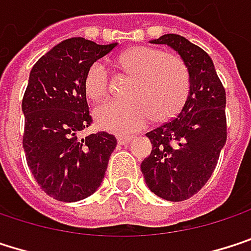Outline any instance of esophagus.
Here are the masks:
<instances>
[{
  "label": "esophagus",
  "mask_w": 251,
  "mask_h": 251,
  "mask_svg": "<svg viewBox=\"0 0 251 251\" xmlns=\"http://www.w3.org/2000/svg\"><path fill=\"white\" fill-rule=\"evenodd\" d=\"M131 139H133L131 136H117V142H118V145H126V143H128Z\"/></svg>",
  "instance_id": "1"
}]
</instances>
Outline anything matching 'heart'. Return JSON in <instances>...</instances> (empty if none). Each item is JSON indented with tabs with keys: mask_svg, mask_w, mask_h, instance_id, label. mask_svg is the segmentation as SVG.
I'll list each match as a JSON object with an SVG mask.
<instances>
[{
	"mask_svg": "<svg viewBox=\"0 0 251 251\" xmlns=\"http://www.w3.org/2000/svg\"><path fill=\"white\" fill-rule=\"evenodd\" d=\"M115 65L131 77L126 96L130 100L108 102L95 112L98 124L109 131L127 133L142 128L152 117L165 121L186 103L190 93V73L184 60L153 47H133L115 58ZM86 98L100 103L109 96L105 67L93 63L83 78Z\"/></svg>",
	"mask_w": 251,
	"mask_h": 251,
	"instance_id": "1",
	"label": "heart"
}]
</instances>
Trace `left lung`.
I'll return each mask as SVG.
<instances>
[{"label": "left lung", "instance_id": "8db88e82", "mask_svg": "<svg viewBox=\"0 0 251 251\" xmlns=\"http://www.w3.org/2000/svg\"><path fill=\"white\" fill-rule=\"evenodd\" d=\"M153 44L174 48L190 73V93L178 115L149 131L152 152L140 168L156 196L181 201L210 178L226 142L225 89L210 57L186 38L168 33Z\"/></svg>", "mask_w": 251, "mask_h": 251}]
</instances>
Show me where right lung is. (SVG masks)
Returning a JSON list of instances; mask_svg holds the SVG:
<instances>
[{"label":"right lung","mask_w":251,"mask_h":251,"mask_svg":"<svg viewBox=\"0 0 251 251\" xmlns=\"http://www.w3.org/2000/svg\"><path fill=\"white\" fill-rule=\"evenodd\" d=\"M117 44L84 38L63 41L33 65L22 109L23 149L38 186L60 201H77L100 186L117 139L98 131L80 139L92 124L83 90L87 68Z\"/></svg>","instance_id":"obj_1"}]
</instances>
